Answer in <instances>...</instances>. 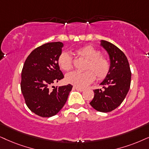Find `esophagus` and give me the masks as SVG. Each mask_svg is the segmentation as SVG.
<instances>
[{
    "label": "esophagus",
    "mask_w": 149,
    "mask_h": 149,
    "mask_svg": "<svg viewBox=\"0 0 149 149\" xmlns=\"http://www.w3.org/2000/svg\"><path fill=\"white\" fill-rule=\"evenodd\" d=\"M75 88V89H76V90H78V91H80V92H82V91H84V88H80V87H78V86H74V87H73Z\"/></svg>",
    "instance_id": "34e87169"
}]
</instances>
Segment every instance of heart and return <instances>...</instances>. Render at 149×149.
<instances>
[{"label": "heart", "mask_w": 149, "mask_h": 149, "mask_svg": "<svg viewBox=\"0 0 149 149\" xmlns=\"http://www.w3.org/2000/svg\"><path fill=\"white\" fill-rule=\"evenodd\" d=\"M76 53L86 60L85 71H72L66 75L65 80L78 87H84L91 83L95 78L102 80L108 75L110 71V63L106 57L102 56V52L98 49L91 45L81 47L77 49ZM58 63L63 71H68L73 67V60L71 54L67 52L61 54L58 59Z\"/></svg>", "instance_id": "heart-1"}]
</instances>
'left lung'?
<instances>
[{
    "instance_id": "obj_1",
    "label": "left lung",
    "mask_w": 149,
    "mask_h": 149,
    "mask_svg": "<svg viewBox=\"0 0 149 149\" xmlns=\"http://www.w3.org/2000/svg\"><path fill=\"white\" fill-rule=\"evenodd\" d=\"M100 45L107 51L110 59V71L100 83L104 91L95 89L91 106L100 112L112 111L125 100L131 85V72L127 56L116 45L101 40Z\"/></svg>"
}]
</instances>
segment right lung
<instances>
[{
	"instance_id": "add662e5",
	"label": "right lung",
	"mask_w": 149,
	"mask_h": 149,
	"mask_svg": "<svg viewBox=\"0 0 149 149\" xmlns=\"http://www.w3.org/2000/svg\"><path fill=\"white\" fill-rule=\"evenodd\" d=\"M63 43L48 42L36 48L24 62L20 88L28 108L35 114L49 118L58 113L68 98L73 86H51L64 78L58 59Z\"/></svg>"
}]
</instances>
